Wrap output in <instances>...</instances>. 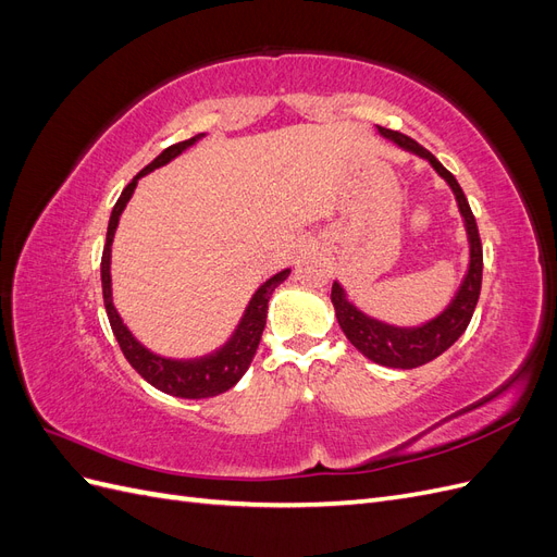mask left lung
Instances as JSON below:
<instances>
[{"label":"left lung","mask_w":557,"mask_h":557,"mask_svg":"<svg viewBox=\"0 0 557 557\" xmlns=\"http://www.w3.org/2000/svg\"><path fill=\"white\" fill-rule=\"evenodd\" d=\"M376 129L383 139L393 141L397 148L428 160L432 170L448 183V188L455 195V201H458V209L467 232V244H469L467 272L460 281V288L455 290L453 299L448 301L444 311H440L434 318L425 320V323L420 325H395V323H385L381 318L369 315L356 305V301L348 299V293L344 290V285L339 281L332 283V305H334L336 320H339V327L346 334V339L356 346L364 358H369L376 364L393 367V369H413V367L432 362L434 358H440L442 352L458 342L462 332L467 330L481 295L483 248H481L474 213L469 209V201L460 188V183L455 181V176L446 170V166L436 160L430 150H425L413 139L404 137V134L385 129L381 125H376Z\"/></svg>","instance_id":"left-lung-1"}]
</instances>
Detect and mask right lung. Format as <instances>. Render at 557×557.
I'll list each match as a JSON object with an SVG mask.
<instances>
[{
  "mask_svg": "<svg viewBox=\"0 0 557 557\" xmlns=\"http://www.w3.org/2000/svg\"><path fill=\"white\" fill-rule=\"evenodd\" d=\"M205 137L207 134L201 132L193 139H185L170 148H164L153 162L146 164L144 170L127 183V188L121 193V197H117L115 207L111 211L107 244H104V252H102L104 307H107L111 330L115 334L117 344H121L123 356L127 358V362L134 369H137L141 379H146L150 385L158 387V391H162L166 395L183 397V399L215 397V395L230 391L232 385L239 383V379L246 374V369L250 367L252 356H256V350L260 346L262 330L267 323L269 297H272V293L278 288V285L290 276V267L281 269V272L274 276H269L260 285V288L252 293L248 307L244 309V315L239 318L237 327H234V332L230 334V339L201 358L181 360V358L160 356V352L146 348L123 323L121 313H117V309L113 305V290H111V246H113L117 223H121V215L127 207V201L132 199L139 178L160 170V166H164V164H170L174 158H178L183 153V150H188L190 146H195L199 139H205Z\"/></svg>",
  "mask_w": 557,
  "mask_h": 557,
  "instance_id": "obj_1",
  "label": "right lung"
}]
</instances>
